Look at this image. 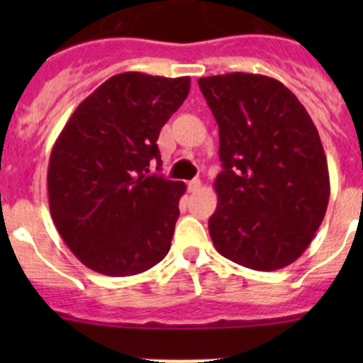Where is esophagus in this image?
<instances>
[{"label": "esophagus", "instance_id": "34e87169", "mask_svg": "<svg viewBox=\"0 0 363 363\" xmlns=\"http://www.w3.org/2000/svg\"><path fill=\"white\" fill-rule=\"evenodd\" d=\"M200 188H202V182H200V179H193V181L188 182L189 193H196Z\"/></svg>", "mask_w": 363, "mask_h": 363}]
</instances>
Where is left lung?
<instances>
[{
	"label": "left lung",
	"mask_w": 363,
	"mask_h": 363,
	"mask_svg": "<svg viewBox=\"0 0 363 363\" xmlns=\"http://www.w3.org/2000/svg\"><path fill=\"white\" fill-rule=\"evenodd\" d=\"M199 86L219 128L214 247L247 269H283L307 250L327 212L330 179L316 126L270 77L233 72Z\"/></svg>",
	"instance_id": "8db88e82"
}]
</instances>
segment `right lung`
Segmentation results:
<instances>
[{
    "label": "right lung",
    "instance_id": "right-lung-1",
    "mask_svg": "<svg viewBox=\"0 0 363 363\" xmlns=\"http://www.w3.org/2000/svg\"><path fill=\"white\" fill-rule=\"evenodd\" d=\"M189 84V77L113 75L57 137L47 174L50 216L87 269L135 276L170 251L186 184L149 174V167L161 164L160 131L184 104Z\"/></svg>",
    "mask_w": 363,
    "mask_h": 363
}]
</instances>
